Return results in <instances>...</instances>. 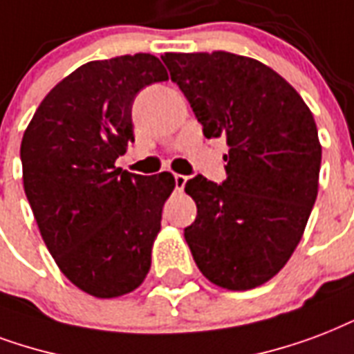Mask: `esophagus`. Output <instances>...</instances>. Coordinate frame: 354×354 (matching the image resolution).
I'll return each mask as SVG.
<instances>
[{
    "label": "esophagus",
    "mask_w": 354,
    "mask_h": 354,
    "mask_svg": "<svg viewBox=\"0 0 354 354\" xmlns=\"http://www.w3.org/2000/svg\"><path fill=\"white\" fill-rule=\"evenodd\" d=\"M174 183H176L178 191H182L185 187V183H187V176H183V174H174Z\"/></svg>",
    "instance_id": "obj_1"
}]
</instances>
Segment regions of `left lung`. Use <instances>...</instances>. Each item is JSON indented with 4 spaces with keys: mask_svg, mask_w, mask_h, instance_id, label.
I'll return each mask as SVG.
<instances>
[{
    "mask_svg": "<svg viewBox=\"0 0 354 354\" xmlns=\"http://www.w3.org/2000/svg\"><path fill=\"white\" fill-rule=\"evenodd\" d=\"M207 139L226 137V180L185 183L196 219L183 236L201 273L232 291L271 280L297 249L319 187L308 105L267 64L230 51L165 53Z\"/></svg>",
    "mask_w": 354,
    "mask_h": 354,
    "instance_id": "1",
    "label": "left lung"
}]
</instances>
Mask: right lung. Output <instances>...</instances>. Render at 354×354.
<instances>
[{
  "label": "right lung",
  "mask_w": 354,
  "mask_h": 354,
  "mask_svg": "<svg viewBox=\"0 0 354 354\" xmlns=\"http://www.w3.org/2000/svg\"><path fill=\"white\" fill-rule=\"evenodd\" d=\"M169 80L150 53L91 61L59 81L24 131V191L61 273L81 291L115 299L137 290L152 263L174 176L115 167L133 142L131 105Z\"/></svg>",
  "instance_id": "obj_1"
}]
</instances>
